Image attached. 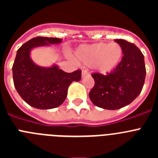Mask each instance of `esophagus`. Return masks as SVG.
Segmentation results:
<instances>
[{
    "instance_id": "1",
    "label": "esophagus",
    "mask_w": 158,
    "mask_h": 158,
    "mask_svg": "<svg viewBox=\"0 0 158 158\" xmlns=\"http://www.w3.org/2000/svg\"><path fill=\"white\" fill-rule=\"evenodd\" d=\"M82 77H85V76H89V73L88 72L86 69H82V73H81Z\"/></svg>"
}]
</instances>
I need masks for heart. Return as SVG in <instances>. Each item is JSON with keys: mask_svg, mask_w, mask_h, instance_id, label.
I'll use <instances>...</instances> for the list:
<instances>
[{"mask_svg": "<svg viewBox=\"0 0 158 158\" xmlns=\"http://www.w3.org/2000/svg\"><path fill=\"white\" fill-rule=\"evenodd\" d=\"M78 60L86 65H93L100 73L106 74L115 69L123 56V48L118 43H98L81 46L75 51Z\"/></svg>", "mask_w": 158, "mask_h": 158, "instance_id": "heart-1", "label": "heart"}]
</instances>
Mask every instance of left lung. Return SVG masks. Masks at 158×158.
<instances>
[{"label": "left lung", "instance_id": "obj_1", "mask_svg": "<svg viewBox=\"0 0 158 158\" xmlns=\"http://www.w3.org/2000/svg\"><path fill=\"white\" fill-rule=\"evenodd\" d=\"M115 42L123 48L121 62L107 75L93 73L95 85L89 92L93 104L107 110L119 109L135 100L142 92L146 73L144 55L134 43Z\"/></svg>", "mask_w": 158, "mask_h": 158}]
</instances>
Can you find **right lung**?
Here are the masks:
<instances>
[{
  "label": "right lung",
  "instance_id": "1",
  "mask_svg": "<svg viewBox=\"0 0 158 158\" xmlns=\"http://www.w3.org/2000/svg\"><path fill=\"white\" fill-rule=\"evenodd\" d=\"M62 42L58 38H33L18 49L12 65L14 85L27 104L38 109H52L65 101L68 87L81 79V70L65 73L57 65L40 67L32 62V48Z\"/></svg>",
  "mask_w": 158,
  "mask_h": 158
}]
</instances>
